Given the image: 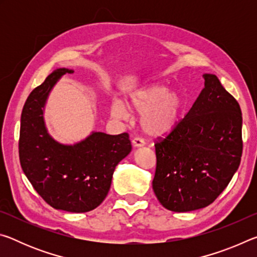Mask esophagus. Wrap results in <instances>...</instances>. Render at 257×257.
Masks as SVG:
<instances>
[{"label":"esophagus","instance_id":"34e87169","mask_svg":"<svg viewBox=\"0 0 257 257\" xmlns=\"http://www.w3.org/2000/svg\"><path fill=\"white\" fill-rule=\"evenodd\" d=\"M133 145L134 147H141L145 145V141L141 137H135L133 139Z\"/></svg>","mask_w":257,"mask_h":257}]
</instances>
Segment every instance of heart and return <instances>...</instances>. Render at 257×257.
I'll return each instance as SVG.
<instances>
[{"label":"heart","instance_id":"1","mask_svg":"<svg viewBox=\"0 0 257 257\" xmlns=\"http://www.w3.org/2000/svg\"><path fill=\"white\" fill-rule=\"evenodd\" d=\"M130 110L141 115L143 130L151 136L167 135L179 123L184 99L176 90H168L162 85H150L133 92L127 97ZM111 114L115 119L127 118L124 104L114 101L111 104Z\"/></svg>","mask_w":257,"mask_h":257}]
</instances>
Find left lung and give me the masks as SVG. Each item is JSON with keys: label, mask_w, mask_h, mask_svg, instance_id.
Returning a JSON list of instances; mask_svg holds the SVG:
<instances>
[{"label": "left lung", "mask_w": 257, "mask_h": 257, "mask_svg": "<svg viewBox=\"0 0 257 257\" xmlns=\"http://www.w3.org/2000/svg\"><path fill=\"white\" fill-rule=\"evenodd\" d=\"M201 94L177 127L155 143L153 190L173 212L210 205L240 164L241 111L215 75L205 73Z\"/></svg>", "instance_id": "left-lung-1"}]
</instances>
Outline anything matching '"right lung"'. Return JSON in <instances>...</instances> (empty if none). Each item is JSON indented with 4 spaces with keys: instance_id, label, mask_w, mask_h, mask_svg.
<instances>
[{
    "instance_id": "1",
    "label": "right lung",
    "mask_w": 257,
    "mask_h": 257,
    "mask_svg": "<svg viewBox=\"0 0 257 257\" xmlns=\"http://www.w3.org/2000/svg\"><path fill=\"white\" fill-rule=\"evenodd\" d=\"M66 73L73 70L56 69L29 94L21 113L19 159L26 177L49 205L84 213L105 199L114 169L132 152V143L127 133H93L75 145L60 144L50 136L43 108Z\"/></svg>"
}]
</instances>
